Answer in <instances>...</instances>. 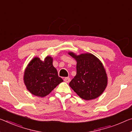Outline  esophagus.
<instances>
[{"label":"esophagus","instance_id":"1","mask_svg":"<svg viewBox=\"0 0 132 132\" xmlns=\"http://www.w3.org/2000/svg\"><path fill=\"white\" fill-rule=\"evenodd\" d=\"M64 81H65V82L69 83L70 81V79L69 78V77H65V78L64 79Z\"/></svg>","mask_w":132,"mask_h":132}]
</instances>
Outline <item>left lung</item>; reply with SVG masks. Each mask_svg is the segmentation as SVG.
I'll list each match as a JSON object with an SVG mask.
<instances>
[{
    "label": "left lung",
    "instance_id": "1",
    "mask_svg": "<svg viewBox=\"0 0 132 132\" xmlns=\"http://www.w3.org/2000/svg\"><path fill=\"white\" fill-rule=\"evenodd\" d=\"M68 53L77 62L76 75L69 83L70 87L84 100L99 97L108 85L107 74L102 63L91 53Z\"/></svg>",
    "mask_w": 132,
    "mask_h": 132
}]
</instances>
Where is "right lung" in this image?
Masks as SVG:
<instances>
[{
  "mask_svg": "<svg viewBox=\"0 0 132 132\" xmlns=\"http://www.w3.org/2000/svg\"><path fill=\"white\" fill-rule=\"evenodd\" d=\"M23 80L27 89L41 97L49 95L63 81L53 65V58L49 56L43 61L38 57L33 58L25 69Z\"/></svg>",
  "mask_w": 132,
  "mask_h": 132,
  "instance_id": "right-lung-1",
  "label": "right lung"
}]
</instances>
